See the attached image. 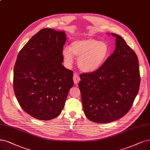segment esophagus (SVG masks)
I'll return each mask as SVG.
<instances>
[{"label":"esophagus","instance_id":"34e87169","mask_svg":"<svg viewBox=\"0 0 150 150\" xmlns=\"http://www.w3.org/2000/svg\"><path fill=\"white\" fill-rule=\"evenodd\" d=\"M74 79V81L75 83V84L79 83V82L80 81V78L79 75L76 73H75L74 75V79Z\"/></svg>","mask_w":150,"mask_h":150}]
</instances>
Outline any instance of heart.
I'll return each instance as SVG.
<instances>
[{
	"label": "heart",
	"instance_id": "heart-1",
	"mask_svg": "<svg viewBox=\"0 0 150 150\" xmlns=\"http://www.w3.org/2000/svg\"><path fill=\"white\" fill-rule=\"evenodd\" d=\"M109 52L108 44L104 41L88 38L76 40L63 49L62 54L65 64L70 66L74 62V54L79 57L78 65L85 72L98 70L106 60Z\"/></svg>",
	"mask_w": 150,
	"mask_h": 150
}]
</instances>
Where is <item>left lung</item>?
Masks as SVG:
<instances>
[{"mask_svg": "<svg viewBox=\"0 0 150 150\" xmlns=\"http://www.w3.org/2000/svg\"><path fill=\"white\" fill-rule=\"evenodd\" d=\"M115 37L114 52L98 70L80 75L79 86L83 111L95 123H109L129 111L139 90L137 54L124 39Z\"/></svg>", "mask_w": 150, "mask_h": 150, "instance_id": "8db88e82", "label": "left lung"}]
</instances>
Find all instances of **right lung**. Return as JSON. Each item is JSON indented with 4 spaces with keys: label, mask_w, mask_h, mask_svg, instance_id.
<instances>
[{
    "label": "right lung",
    "mask_w": 150,
    "mask_h": 150,
    "mask_svg": "<svg viewBox=\"0 0 150 150\" xmlns=\"http://www.w3.org/2000/svg\"><path fill=\"white\" fill-rule=\"evenodd\" d=\"M64 31L44 28L19 52L13 70L15 96L25 112L42 120L61 113L74 85V72L62 65Z\"/></svg>",
    "instance_id": "obj_1"
}]
</instances>
